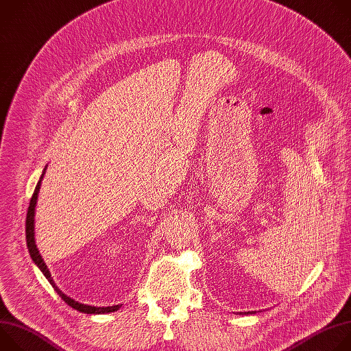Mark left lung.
<instances>
[{"label": "left lung", "instance_id": "obj_1", "mask_svg": "<svg viewBox=\"0 0 351 351\" xmlns=\"http://www.w3.org/2000/svg\"><path fill=\"white\" fill-rule=\"evenodd\" d=\"M240 314H241V313H240ZM244 314H252V313H250V311H248V313H244Z\"/></svg>", "mask_w": 351, "mask_h": 351}]
</instances>
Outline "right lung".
Wrapping results in <instances>:
<instances>
[{"instance_id": "obj_1", "label": "right lung", "mask_w": 351, "mask_h": 351, "mask_svg": "<svg viewBox=\"0 0 351 351\" xmlns=\"http://www.w3.org/2000/svg\"><path fill=\"white\" fill-rule=\"evenodd\" d=\"M45 169L43 171V175L40 176V180L34 189V193L32 195V199H30V206H29V210H27V217H26V241H27V248H29V253H30V257L32 260L34 261V264L40 268V271L44 274V276L48 279V282L51 283V286L54 287V290L60 294V297L64 300V302L72 307L73 310H77L79 313H84V314H107V313H114V311H118L122 306H111V307H94V306H86V304H82V303H77L75 302L73 298L68 297L66 294H64L58 286H56L53 278H51V274H49L44 260L41 258L38 250H37V245H36V240H34V211H36V204H37V195H38V191H40V186H41V179L44 178V173H45Z\"/></svg>"}]
</instances>
